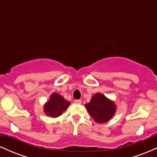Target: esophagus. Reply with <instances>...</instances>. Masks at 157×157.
<instances>
[{
  "label": "esophagus",
  "instance_id": "obj_1",
  "mask_svg": "<svg viewBox=\"0 0 157 157\" xmlns=\"http://www.w3.org/2000/svg\"><path fill=\"white\" fill-rule=\"evenodd\" d=\"M75 102L76 104H81V102H82V101H81L80 100H75Z\"/></svg>",
  "mask_w": 157,
  "mask_h": 157
}]
</instances>
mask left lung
I'll use <instances>...</instances> for the list:
<instances>
[{
  "mask_svg": "<svg viewBox=\"0 0 157 157\" xmlns=\"http://www.w3.org/2000/svg\"><path fill=\"white\" fill-rule=\"evenodd\" d=\"M85 107L97 123L109 122L117 111V105L114 102L102 93L95 94L89 103L85 105Z\"/></svg>",
  "mask_w": 157,
  "mask_h": 157,
  "instance_id": "left-lung-1",
  "label": "left lung"
}]
</instances>
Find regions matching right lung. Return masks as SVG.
<instances>
[{"label":"right lung","mask_w":157,"mask_h":157,"mask_svg":"<svg viewBox=\"0 0 157 157\" xmlns=\"http://www.w3.org/2000/svg\"><path fill=\"white\" fill-rule=\"evenodd\" d=\"M71 102L66 100L58 93L54 92L50 95L49 100L44 105L45 114L52 118L60 117L70 105Z\"/></svg>","instance_id":"1"}]
</instances>
